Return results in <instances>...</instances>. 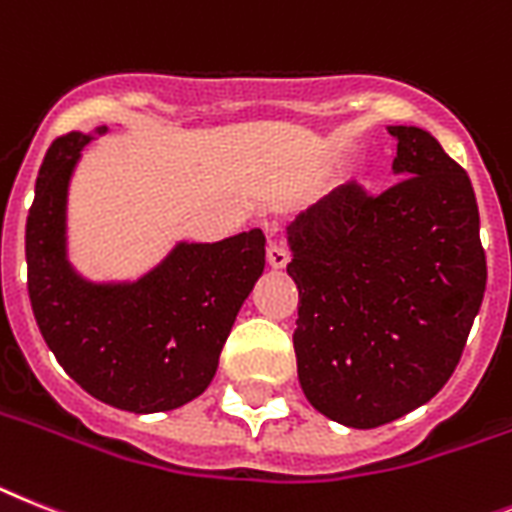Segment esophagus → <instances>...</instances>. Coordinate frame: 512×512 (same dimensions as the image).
<instances>
[{"mask_svg":"<svg viewBox=\"0 0 512 512\" xmlns=\"http://www.w3.org/2000/svg\"><path fill=\"white\" fill-rule=\"evenodd\" d=\"M286 263H289V252H286V249H283L278 242H270L268 244V265H270V268L281 270V268H286Z\"/></svg>","mask_w":512,"mask_h":512,"instance_id":"1","label":"esophagus"}]
</instances>
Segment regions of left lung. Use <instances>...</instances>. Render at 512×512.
I'll return each instance as SVG.
<instances>
[{"label": "left lung", "instance_id": "obj_1", "mask_svg": "<svg viewBox=\"0 0 512 512\" xmlns=\"http://www.w3.org/2000/svg\"><path fill=\"white\" fill-rule=\"evenodd\" d=\"M395 179L349 182L289 226L307 401L372 429L432 401L482 307L487 257L466 171L419 127H390Z\"/></svg>", "mask_w": 512, "mask_h": 512}]
</instances>
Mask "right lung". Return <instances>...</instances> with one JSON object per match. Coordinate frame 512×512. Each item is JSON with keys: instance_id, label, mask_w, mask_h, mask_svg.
Instances as JSON below:
<instances>
[{"instance_id": "obj_1", "label": "right lung", "mask_w": 512, "mask_h": 512, "mask_svg": "<svg viewBox=\"0 0 512 512\" xmlns=\"http://www.w3.org/2000/svg\"><path fill=\"white\" fill-rule=\"evenodd\" d=\"M90 140L57 137L38 171L25 223L30 307L46 346L85 393L135 414L179 409L216 375L236 312L265 268V236L255 229L176 244L135 283L83 281L64 257V210Z\"/></svg>"}]
</instances>
